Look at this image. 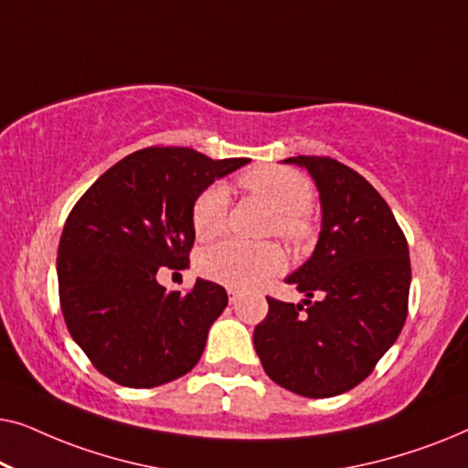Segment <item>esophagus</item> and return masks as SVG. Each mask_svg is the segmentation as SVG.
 Here are the masks:
<instances>
[{
	"label": "esophagus",
	"mask_w": 468,
	"mask_h": 468,
	"mask_svg": "<svg viewBox=\"0 0 468 468\" xmlns=\"http://www.w3.org/2000/svg\"><path fill=\"white\" fill-rule=\"evenodd\" d=\"M228 293H229V304L239 303V292H236V290H228Z\"/></svg>",
	"instance_id": "1"
}]
</instances>
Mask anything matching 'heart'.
<instances>
[{
    "mask_svg": "<svg viewBox=\"0 0 468 468\" xmlns=\"http://www.w3.org/2000/svg\"><path fill=\"white\" fill-rule=\"evenodd\" d=\"M240 185L274 210L268 232L296 247H304L313 239V223L306 208L313 202V185L298 170L281 165H260L240 176ZM229 191L223 183H215L196 197L191 208V226L200 240L217 239L228 223ZM285 255L277 245H245L239 240H223L208 247L197 258L204 277L232 290H253L283 271Z\"/></svg>",
    "mask_w": 468,
    "mask_h": 468,
    "instance_id": "heart-1",
    "label": "heart"
}]
</instances>
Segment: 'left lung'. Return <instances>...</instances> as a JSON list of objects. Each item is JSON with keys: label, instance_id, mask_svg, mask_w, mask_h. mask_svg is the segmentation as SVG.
Here are the masks:
<instances>
[{"label": "left lung", "instance_id": "1", "mask_svg": "<svg viewBox=\"0 0 468 468\" xmlns=\"http://www.w3.org/2000/svg\"><path fill=\"white\" fill-rule=\"evenodd\" d=\"M309 172L322 204L315 251L285 283L303 303L268 298L253 330L266 375L306 399H330L373 373L407 319L411 261L388 202L332 157L283 159Z\"/></svg>", "mask_w": 468, "mask_h": 468}]
</instances>
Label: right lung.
Wrapping results in <instances>:
<instances>
[{
	"instance_id": "obj_1",
	"label": "right lung",
	"mask_w": 468,
	"mask_h": 468,
	"mask_svg": "<svg viewBox=\"0 0 468 468\" xmlns=\"http://www.w3.org/2000/svg\"><path fill=\"white\" fill-rule=\"evenodd\" d=\"M245 164L247 157L149 146L114 164L76 202L57 255L61 313L108 379L155 388L200 360L228 293L204 279L187 293L165 292L157 272L189 266L196 197Z\"/></svg>"
}]
</instances>
